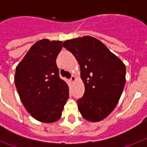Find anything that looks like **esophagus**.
Masks as SVG:
<instances>
[{
    "mask_svg": "<svg viewBox=\"0 0 147 147\" xmlns=\"http://www.w3.org/2000/svg\"><path fill=\"white\" fill-rule=\"evenodd\" d=\"M76 76H71V78H70V81H71V82H75V81H76Z\"/></svg>",
    "mask_w": 147,
    "mask_h": 147,
    "instance_id": "esophagus-1",
    "label": "esophagus"
}]
</instances>
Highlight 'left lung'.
Here are the masks:
<instances>
[{
    "instance_id": "8db88e82",
    "label": "left lung",
    "mask_w": 147,
    "mask_h": 147,
    "mask_svg": "<svg viewBox=\"0 0 147 147\" xmlns=\"http://www.w3.org/2000/svg\"><path fill=\"white\" fill-rule=\"evenodd\" d=\"M62 47L80 65L85 93L77 100L82 116L97 122L115 108L125 85L126 66L104 43L92 36L66 40Z\"/></svg>"
}]
</instances>
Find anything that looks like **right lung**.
Returning a JSON list of instances; mask_svg holds the SVG:
<instances>
[{"instance_id": "right-lung-1", "label": "right lung", "mask_w": 147, "mask_h": 147, "mask_svg": "<svg viewBox=\"0 0 147 147\" xmlns=\"http://www.w3.org/2000/svg\"><path fill=\"white\" fill-rule=\"evenodd\" d=\"M62 43L38 41L16 68L15 85L23 105L33 117L44 123L61 117L69 98V87L60 78L56 65Z\"/></svg>"}]
</instances>
